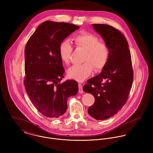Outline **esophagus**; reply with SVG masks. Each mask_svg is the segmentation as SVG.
Returning <instances> with one entry per match:
<instances>
[{
  "instance_id": "1",
  "label": "esophagus",
  "mask_w": 153,
  "mask_h": 153,
  "mask_svg": "<svg viewBox=\"0 0 153 153\" xmlns=\"http://www.w3.org/2000/svg\"><path fill=\"white\" fill-rule=\"evenodd\" d=\"M78 87H79V93H82L83 92V89H82V85L80 83L78 84Z\"/></svg>"
}]
</instances>
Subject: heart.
I'll use <instances>...</instances> for the list:
<instances>
[{
  "label": "heart",
  "instance_id": "b5f03b06",
  "mask_svg": "<svg viewBox=\"0 0 153 153\" xmlns=\"http://www.w3.org/2000/svg\"><path fill=\"white\" fill-rule=\"evenodd\" d=\"M74 44L76 49L85 51L82 62L84 63L71 67L68 71L69 78L82 82L92 73L101 71L107 65L110 55V49L107 44L100 41L97 36L84 32L75 36ZM73 48L68 41H64L59 45V53L61 61L69 64Z\"/></svg>",
  "mask_w": 153,
  "mask_h": 153
}]
</instances>
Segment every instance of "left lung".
I'll return each mask as SVG.
<instances>
[{"label":"left lung","mask_w":153,"mask_h":153,"mask_svg":"<svg viewBox=\"0 0 153 153\" xmlns=\"http://www.w3.org/2000/svg\"><path fill=\"white\" fill-rule=\"evenodd\" d=\"M109 46V59L102 71L88 79L85 92L95 98L88 113L97 120H106L117 114L127 102L133 81V69L128 44L118 29L105 24H92Z\"/></svg>","instance_id":"left-lung-1"}]
</instances>
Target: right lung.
Returning <instances> with one entry per match:
<instances>
[{
	"mask_svg": "<svg viewBox=\"0 0 153 153\" xmlns=\"http://www.w3.org/2000/svg\"><path fill=\"white\" fill-rule=\"evenodd\" d=\"M78 28L69 23L45 21L26 45L24 86L35 108L46 117L55 118L64 115L67 99L78 93L76 81L60 82L65 70L59 48L66 38Z\"/></svg>",
	"mask_w": 153,
	"mask_h": 153,
	"instance_id": "right-lung-1",
	"label": "right lung"
}]
</instances>
